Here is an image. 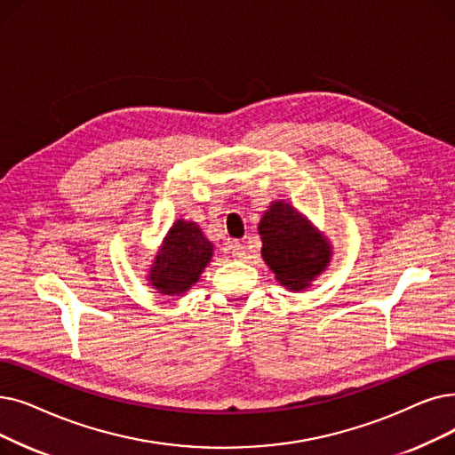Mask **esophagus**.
<instances>
[{"label": "esophagus", "instance_id": "obj_1", "mask_svg": "<svg viewBox=\"0 0 455 455\" xmlns=\"http://www.w3.org/2000/svg\"><path fill=\"white\" fill-rule=\"evenodd\" d=\"M230 249H232V256H234V259H238V260L245 259V249H247L245 243H242V242H232Z\"/></svg>", "mask_w": 455, "mask_h": 455}]
</instances>
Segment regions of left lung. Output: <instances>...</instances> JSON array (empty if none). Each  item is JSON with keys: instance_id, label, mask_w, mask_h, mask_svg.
I'll use <instances>...</instances> for the list:
<instances>
[{"instance_id": "1", "label": "left lung", "mask_w": 455, "mask_h": 455, "mask_svg": "<svg viewBox=\"0 0 455 455\" xmlns=\"http://www.w3.org/2000/svg\"><path fill=\"white\" fill-rule=\"evenodd\" d=\"M259 230L264 262L276 281L290 290H303L329 264V243L288 203H273L264 213Z\"/></svg>"}]
</instances>
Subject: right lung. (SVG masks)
<instances>
[{
    "instance_id": "1",
    "label": "right lung",
    "mask_w": 455,
    "mask_h": 455,
    "mask_svg": "<svg viewBox=\"0 0 455 455\" xmlns=\"http://www.w3.org/2000/svg\"><path fill=\"white\" fill-rule=\"evenodd\" d=\"M213 245L199 225L179 220L169 230L150 269V281L162 293H182L199 281L212 259Z\"/></svg>"
}]
</instances>
